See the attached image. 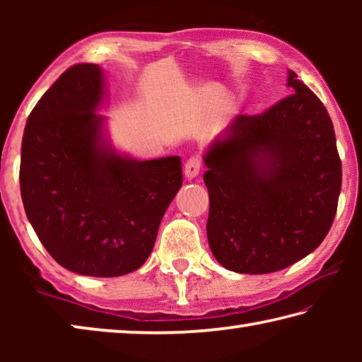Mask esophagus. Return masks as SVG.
<instances>
[{
	"instance_id": "obj_1",
	"label": "esophagus",
	"mask_w": 362,
	"mask_h": 362,
	"mask_svg": "<svg viewBox=\"0 0 362 362\" xmlns=\"http://www.w3.org/2000/svg\"><path fill=\"white\" fill-rule=\"evenodd\" d=\"M199 170H201V158L199 156H192L189 159H187L185 168H183V174H185L188 180L194 179V177L199 174Z\"/></svg>"
}]
</instances>
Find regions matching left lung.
Listing matches in <instances>:
<instances>
[{"label":"left lung","mask_w":362,"mask_h":362,"mask_svg":"<svg viewBox=\"0 0 362 362\" xmlns=\"http://www.w3.org/2000/svg\"><path fill=\"white\" fill-rule=\"evenodd\" d=\"M293 94L240 115L207 150V240L220 265L265 274L302 260L332 226L341 161L322 102L289 70Z\"/></svg>","instance_id":"1"}]
</instances>
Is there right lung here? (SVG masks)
I'll return each instance as SVG.
<instances>
[{
    "instance_id": "add662e5",
    "label": "right lung",
    "mask_w": 362,
    "mask_h": 362,
    "mask_svg": "<svg viewBox=\"0 0 362 362\" xmlns=\"http://www.w3.org/2000/svg\"><path fill=\"white\" fill-rule=\"evenodd\" d=\"M103 71L65 70L36 103L22 139L21 194L42 246L83 276L136 272L182 187L179 156L136 161L103 139Z\"/></svg>"
}]
</instances>
